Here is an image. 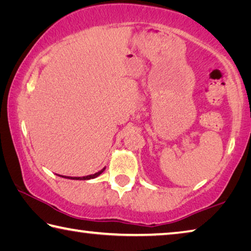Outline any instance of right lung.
Returning <instances> with one entry per match:
<instances>
[{
  "mask_svg": "<svg viewBox=\"0 0 251 251\" xmlns=\"http://www.w3.org/2000/svg\"><path fill=\"white\" fill-rule=\"evenodd\" d=\"M105 171V168L101 169V171L97 172L95 174H93V175H88V176H84V177H69V176H62V175H57L59 177H63V178H67V179H75V180H88V179H93V178H96L99 177L101 173Z\"/></svg>",
  "mask_w": 251,
  "mask_h": 251,
  "instance_id": "obj_1",
  "label": "right lung"
}]
</instances>
